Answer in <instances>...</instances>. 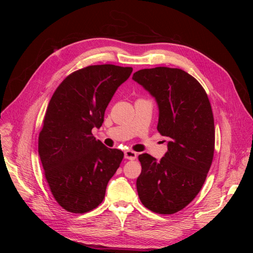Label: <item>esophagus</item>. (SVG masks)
Instances as JSON below:
<instances>
[{"label":"esophagus","instance_id":"1","mask_svg":"<svg viewBox=\"0 0 253 253\" xmlns=\"http://www.w3.org/2000/svg\"><path fill=\"white\" fill-rule=\"evenodd\" d=\"M137 157V153L131 150H126L125 152V158L126 159H129V160H134Z\"/></svg>","mask_w":253,"mask_h":253}]
</instances>
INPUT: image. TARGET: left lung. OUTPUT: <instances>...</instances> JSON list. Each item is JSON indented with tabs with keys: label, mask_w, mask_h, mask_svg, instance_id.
<instances>
[{
	"label": "left lung",
	"mask_w": 253,
	"mask_h": 253,
	"mask_svg": "<svg viewBox=\"0 0 253 253\" xmlns=\"http://www.w3.org/2000/svg\"><path fill=\"white\" fill-rule=\"evenodd\" d=\"M132 79L155 99L157 129L168 143L159 162L147 153L138 156L142 170L137 192L145 208L173 214L194 200L211 167L215 140L211 105L200 82L179 68H144Z\"/></svg>",
	"instance_id": "obj_1"
}]
</instances>
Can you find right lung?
I'll return each mask as SVG.
<instances>
[{
	"label": "right lung",
	"instance_id": "obj_1",
	"mask_svg": "<svg viewBox=\"0 0 253 253\" xmlns=\"http://www.w3.org/2000/svg\"><path fill=\"white\" fill-rule=\"evenodd\" d=\"M132 67L90 65L71 74L53 93L39 135V156L51 193L73 213L101 204L124 152L110 149L91 134Z\"/></svg>",
	"mask_w": 253,
	"mask_h": 253
}]
</instances>
